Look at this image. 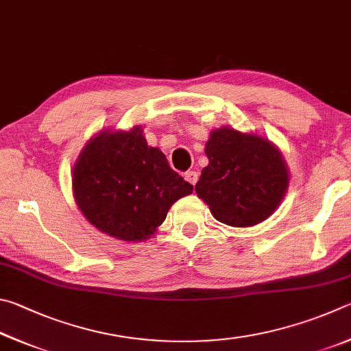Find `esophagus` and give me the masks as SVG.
Instances as JSON below:
<instances>
[{
	"label": "esophagus",
	"mask_w": 351,
	"mask_h": 351,
	"mask_svg": "<svg viewBox=\"0 0 351 351\" xmlns=\"http://www.w3.org/2000/svg\"><path fill=\"white\" fill-rule=\"evenodd\" d=\"M185 179L191 183V185H195V183H197L199 176L195 171H188V172H185Z\"/></svg>",
	"instance_id": "esophagus-1"
}]
</instances>
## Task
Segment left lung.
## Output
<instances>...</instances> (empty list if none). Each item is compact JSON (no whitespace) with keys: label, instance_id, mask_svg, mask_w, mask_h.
Segmentation results:
<instances>
[{"label":"left lung","instance_id":"obj_1","mask_svg":"<svg viewBox=\"0 0 351 351\" xmlns=\"http://www.w3.org/2000/svg\"><path fill=\"white\" fill-rule=\"evenodd\" d=\"M210 163L195 185L214 219L248 228L278 210L290 185V171L273 141L256 132L220 126L205 145Z\"/></svg>","mask_w":351,"mask_h":351}]
</instances>
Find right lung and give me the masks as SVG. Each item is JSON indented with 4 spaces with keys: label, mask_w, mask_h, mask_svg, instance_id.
<instances>
[{
    "label": "right lung",
    "mask_w": 351,
    "mask_h": 351,
    "mask_svg": "<svg viewBox=\"0 0 351 351\" xmlns=\"http://www.w3.org/2000/svg\"><path fill=\"white\" fill-rule=\"evenodd\" d=\"M193 193L158 147L147 146L141 126L101 129L72 168L73 200L98 231L123 242H145L169 208Z\"/></svg>",
    "instance_id": "1"
}]
</instances>
